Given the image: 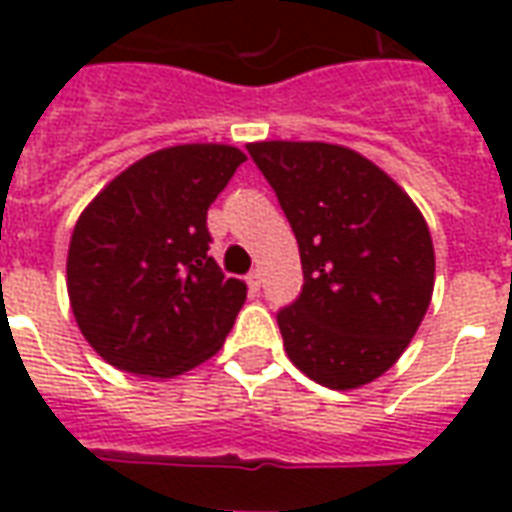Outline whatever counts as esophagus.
I'll list each match as a JSON object with an SVG mask.
<instances>
[{
  "label": "esophagus",
  "mask_w": 512,
  "mask_h": 512,
  "mask_svg": "<svg viewBox=\"0 0 512 512\" xmlns=\"http://www.w3.org/2000/svg\"><path fill=\"white\" fill-rule=\"evenodd\" d=\"M246 285H249L252 290H260V285H263V274H260V268H252V271H249Z\"/></svg>",
  "instance_id": "esophagus-1"
}]
</instances>
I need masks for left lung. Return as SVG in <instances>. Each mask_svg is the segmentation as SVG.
I'll return each mask as SVG.
<instances>
[{
    "instance_id": "obj_1",
    "label": "left lung",
    "mask_w": 512,
    "mask_h": 512,
    "mask_svg": "<svg viewBox=\"0 0 512 512\" xmlns=\"http://www.w3.org/2000/svg\"><path fill=\"white\" fill-rule=\"evenodd\" d=\"M246 150L299 241L301 296L277 312L290 362L329 389L376 381L406 351L433 296L422 213L351 147L274 139Z\"/></svg>"
}]
</instances>
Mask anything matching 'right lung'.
<instances>
[{"mask_svg": "<svg viewBox=\"0 0 512 512\" xmlns=\"http://www.w3.org/2000/svg\"><path fill=\"white\" fill-rule=\"evenodd\" d=\"M246 156L175 145L123 169L73 227L68 299L95 354L134 376L172 378L222 348L246 285L208 255V208Z\"/></svg>", "mask_w": 512, "mask_h": 512, "instance_id": "obj_1", "label": "right lung"}]
</instances>
